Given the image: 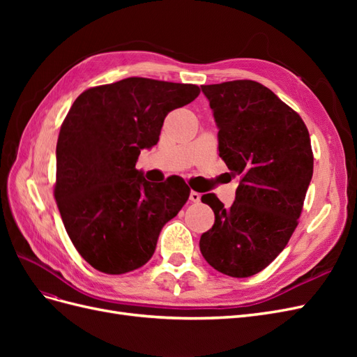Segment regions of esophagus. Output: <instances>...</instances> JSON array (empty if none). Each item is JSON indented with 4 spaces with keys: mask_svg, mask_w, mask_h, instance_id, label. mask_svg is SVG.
I'll list each match as a JSON object with an SVG mask.
<instances>
[{
    "mask_svg": "<svg viewBox=\"0 0 357 357\" xmlns=\"http://www.w3.org/2000/svg\"><path fill=\"white\" fill-rule=\"evenodd\" d=\"M189 199H190L192 202H199V201H201V193L192 190L190 195H189Z\"/></svg>",
    "mask_w": 357,
    "mask_h": 357,
    "instance_id": "esophagus-1",
    "label": "esophagus"
}]
</instances>
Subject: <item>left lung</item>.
I'll return each mask as SVG.
<instances>
[{
    "instance_id": "left-lung-1",
    "label": "left lung",
    "mask_w": 357,
    "mask_h": 357,
    "mask_svg": "<svg viewBox=\"0 0 357 357\" xmlns=\"http://www.w3.org/2000/svg\"><path fill=\"white\" fill-rule=\"evenodd\" d=\"M219 128V155L240 176L229 208L214 193L201 201L214 211L201 235L205 261L219 273L257 274L283 252L312 177V150L301 116L253 80L201 86Z\"/></svg>"
}]
</instances>
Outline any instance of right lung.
Returning <instances> with one entry per match:
<instances>
[{
	"mask_svg": "<svg viewBox=\"0 0 357 357\" xmlns=\"http://www.w3.org/2000/svg\"><path fill=\"white\" fill-rule=\"evenodd\" d=\"M197 84L129 77L77 96L56 144L55 199L80 256L105 274H125L153 256L164 225L186 204L181 177L153 185L135 168L169 112L192 102Z\"/></svg>",
	"mask_w": 357,
	"mask_h": 357,
	"instance_id": "1",
	"label": "right lung"
}]
</instances>
